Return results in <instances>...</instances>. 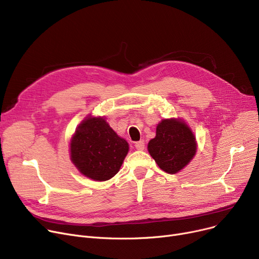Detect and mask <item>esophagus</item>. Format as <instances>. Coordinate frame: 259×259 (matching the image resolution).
Returning <instances> with one entry per match:
<instances>
[{
    "mask_svg": "<svg viewBox=\"0 0 259 259\" xmlns=\"http://www.w3.org/2000/svg\"><path fill=\"white\" fill-rule=\"evenodd\" d=\"M135 146V149H138V150H144L145 149V141H140V142H137L134 144Z\"/></svg>",
    "mask_w": 259,
    "mask_h": 259,
    "instance_id": "obj_1",
    "label": "esophagus"
}]
</instances>
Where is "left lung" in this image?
<instances>
[{"label": "left lung", "mask_w": 259, "mask_h": 259, "mask_svg": "<svg viewBox=\"0 0 259 259\" xmlns=\"http://www.w3.org/2000/svg\"><path fill=\"white\" fill-rule=\"evenodd\" d=\"M148 151L162 171L175 174L194 157L195 137L183 119H162L156 127L155 138L148 144Z\"/></svg>", "instance_id": "8db88e82"}]
</instances>
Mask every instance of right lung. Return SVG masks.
<instances>
[{"instance_id": "obj_1", "label": "right lung", "mask_w": 259, "mask_h": 259, "mask_svg": "<svg viewBox=\"0 0 259 259\" xmlns=\"http://www.w3.org/2000/svg\"><path fill=\"white\" fill-rule=\"evenodd\" d=\"M129 151L104 117L89 115L80 122L70 142V158L77 170L93 181L112 179Z\"/></svg>"}]
</instances>
